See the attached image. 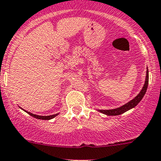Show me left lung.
<instances>
[{
    "label": "left lung",
    "instance_id": "obj_1",
    "mask_svg": "<svg viewBox=\"0 0 161 161\" xmlns=\"http://www.w3.org/2000/svg\"><path fill=\"white\" fill-rule=\"evenodd\" d=\"M148 83H149V71H148V69H147V76H146V80H145V83H144L143 87H142V90L140 91V92L139 93V94H137V95L132 100H131L130 102H129L128 103L125 104L124 105L121 106V107L117 108L109 109V110H97V111L107 115H121V114L124 113V112H127L128 110H130V109L133 108L134 107H136V106L140 103V102L142 100L143 96L145 95L146 92H147V87H148Z\"/></svg>",
    "mask_w": 161,
    "mask_h": 161
}]
</instances>
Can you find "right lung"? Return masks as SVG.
Wrapping results in <instances>:
<instances>
[{"instance_id":"1","label":"right lung","mask_w":161,"mask_h":161,"mask_svg":"<svg viewBox=\"0 0 161 161\" xmlns=\"http://www.w3.org/2000/svg\"><path fill=\"white\" fill-rule=\"evenodd\" d=\"M26 112H27L29 115H30L31 116L36 118V119H42V120H49V119H53L54 117H56V115H59V113L57 114H55V115H48V116H42V115H34V114L31 113V112H27V111H25Z\"/></svg>"}]
</instances>
